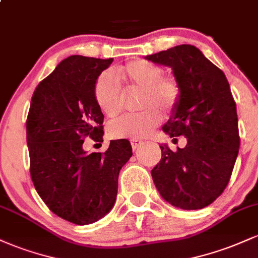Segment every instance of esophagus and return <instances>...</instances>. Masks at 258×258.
<instances>
[{
	"instance_id": "1",
	"label": "esophagus",
	"mask_w": 258,
	"mask_h": 258,
	"mask_svg": "<svg viewBox=\"0 0 258 258\" xmlns=\"http://www.w3.org/2000/svg\"><path fill=\"white\" fill-rule=\"evenodd\" d=\"M143 143L144 142L143 141H141V139H131V144H132V149L135 150H137L139 147L141 146H143Z\"/></svg>"
}]
</instances>
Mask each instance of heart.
<instances>
[{
  "label": "heart",
  "mask_w": 258,
  "mask_h": 258,
  "mask_svg": "<svg viewBox=\"0 0 258 258\" xmlns=\"http://www.w3.org/2000/svg\"><path fill=\"white\" fill-rule=\"evenodd\" d=\"M164 70L146 59H135L115 70L127 91L141 92L138 114L125 115L111 121L109 137L139 139L149 136L161 122V112H172L179 104L182 87L177 79L162 76ZM94 99L100 111L108 117L119 115L123 109L125 93L110 72L103 73L94 85Z\"/></svg>",
  "instance_id": "heart-1"
}]
</instances>
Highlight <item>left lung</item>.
Here are the masks:
<instances>
[{"label":"left lung","instance_id":"left-lung-1","mask_svg":"<svg viewBox=\"0 0 258 258\" xmlns=\"http://www.w3.org/2000/svg\"><path fill=\"white\" fill-rule=\"evenodd\" d=\"M146 59L170 67L179 82V104L162 131L171 138H186V146L177 152L166 144L160 146L161 160L152 170L153 180L171 205L203 209L226 189L240 146L236 105L228 80L191 44H179Z\"/></svg>","mask_w":258,"mask_h":258}]
</instances>
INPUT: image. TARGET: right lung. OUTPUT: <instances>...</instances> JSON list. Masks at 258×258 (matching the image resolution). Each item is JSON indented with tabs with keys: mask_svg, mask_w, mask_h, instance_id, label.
<instances>
[{
	"mask_svg": "<svg viewBox=\"0 0 258 258\" xmlns=\"http://www.w3.org/2000/svg\"><path fill=\"white\" fill-rule=\"evenodd\" d=\"M112 58L70 55L37 85L26 119L30 176L53 214L85 226L114 206L121 167L132 156L126 139L111 141L105 153L87 154L86 137L103 142L104 115L94 85Z\"/></svg>",
	"mask_w": 258,
	"mask_h": 258,
	"instance_id": "1",
	"label": "right lung"
}]
</instances>
